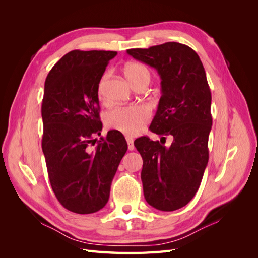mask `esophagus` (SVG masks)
Instances as JSON below:
<instances>
[{"instance_id":"esophagus-1","label":"esophagus","mask_w":258,"mask_h":258,"mask_svg":"<svg viewBox=\"0 0 258 258\" xmlns=\"http://www.w3.org/2000/svg\"><path fill=\"white\" fill-rule=\"evenodd\" d=\"M126 141H127V144H128V150H129V151H134V150H135L134 139H132V138L129 137V136H127V137H126Z\"/></svg>"}]
</instances>
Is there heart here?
Returning a JSON list of instances; mask_svg holds the SVG:
<instances>
[{
	"instance_id": "1",
	"label": "heart",
	"mask_w": 258,
	"mask_h": 258,
	"mask_svg": "<svg viewBox=\"0 0 258 258\" xmlns=\"http://www.w3.org/2000/svg\"><path fill=\"white\" fill-rule=\"evenodd\" d=\"M124 75L128 81L135 86L151 81V73L148 69L139 62H129L124 67ZM106 74L102 76L98 85V96L102 99L103 83ZM151 118L150 107L144 104H134L127 106H116L105 116L107 127L118 130L124 135H136L142 129L144 124Z\"/></svg>"
}]
</instances>
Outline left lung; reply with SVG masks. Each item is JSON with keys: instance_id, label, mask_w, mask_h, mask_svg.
Wrapping results in <instances>:
<instances>
[{"instance_id": "left-lung-1", "label": "left lung", "mask_w": 258, "mask_h": 258, "mask_svg": "<svg viewBox=\"0 0 258 258\" xmlns=\"http://www.w3.org/2000/svg\"><path fill=\"white\" fill-rule=\"evenodd\" d=\"M127 52L155 68L161 79V97L150 129L162 138L160 142L148 137L135 141L143 159L145 200L160 211L181 209L196 195L209 160L212 115L205 68L196 51L176 42ZM167 135L173 138L169 148L164 146Z\"/></svg>"}]
</instances>
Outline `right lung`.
Segmentation results:
<instances>
[{
    "label": "right lung",
    "instance_id": "right-lung-1",
    "mask_svg": "<svg viewBox=\"0 0 258 258\" xmlns=\"http://www.w3.org/2000/svg\"><path fill=\"white\" fill-rule=\"evenodd\" d=\"M105 50H72L52 67L42 101V150L52 191L67 210L90 214L110 198L113 177L127 152L117 130L100 136L98 85L108 61Z\"/></svg>",
    "mask_w": 258,
    "mask_h": 258
}]
</instances>
